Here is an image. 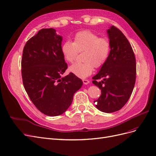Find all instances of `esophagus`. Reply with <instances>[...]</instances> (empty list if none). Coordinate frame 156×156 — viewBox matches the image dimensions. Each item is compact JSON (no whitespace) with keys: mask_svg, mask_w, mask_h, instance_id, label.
<instances>
[{"mask_svg":"<svg viewBox=\"0 0 156 156\" xmlns=\"http://www.w3.org/2000/svg\"><path fill=\"white\" fill-rule=\"evenodd\" d=\"M83 83H84V84H87L89 83V81H88V79H83Z\"/></svg>","mask_w":156,"mask_h":156,"instance_id":"1","label":"esophagus"}]
</instances>
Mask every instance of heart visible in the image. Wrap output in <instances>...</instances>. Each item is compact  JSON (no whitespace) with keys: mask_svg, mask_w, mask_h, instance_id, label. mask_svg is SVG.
Segmentation results:
<instances>
[{"mask_svg":"<svg viewBox=\"0 0 156 156\" xmlns=\"http://www.w3.org/2000/svg\"><path fill=\"white\" fill-rule=\"evenodd\" d=\"M111 42L107 37H100L90 30H82L74 36L73 42L66 41L61 47V51L66 61L72 63L79 53L82 55L83 62L75 63L69 71L76 76L85 78L90 75L94 67L103 66L109 58L111 52Z\"/></svg>","mask_w":156,"mask_h":156,"instance_id":"b5f03b06","label":"heart"}]
</instances>
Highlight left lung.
<instances>
[{
  "label": "left lung",
  "mask_w": 156,
  "mask_h": 156,
  "mask_svg": "<svg viewBox=\"0 0 156 156\" xmlns=\"http://www.w3.org/2000/svg\"><path fill=\"white\" fill-rule=\"evenodd\" d=\"M107 33L111 42L109 58L95 76L92 83L101 90L94 101L104 112L119 111L129 99L136 80V59L131 44L119 29L112 26ZM103 78L102 81L98 80Z\"/></svg>",
  "instance_id": "obj_1"
}]
</instances>
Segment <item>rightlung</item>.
Listing matches in <instances>:
<instances>
[{"label":"right lung","instance_id":"add662e5","mask_svg":"<svg viewBox=\"0 0 156 156\" xmlns=\"http://www.w3.org/2000/svg\"><path fill=\"white\" fill-rule=\"evenodd\" d=\"M62 37L53 29H43L23 48L21 75L30 100L44 115H62L72 104L83 81L72 73L61 77L68 65L61 51Z\"/></svg>","mask_w":156,"mask_h":156}]
</instances>
